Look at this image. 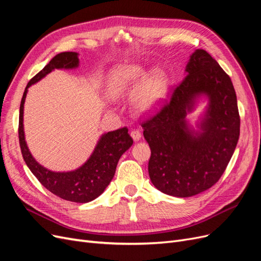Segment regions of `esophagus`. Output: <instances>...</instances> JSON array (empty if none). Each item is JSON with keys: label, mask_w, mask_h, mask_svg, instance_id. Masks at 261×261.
I'll list each match as a JSON object with an SVG mask.
<instances>
[{"label": "esophagus", "mask_w": 261, "mask_h": 261, "mask_svg": "<svg viewBox=\"0 0 261 261\" xmlns=\"http://www.w3.org/2000/svg\"><path fill=\"white\" fill-rule=\"evenodd\" d=\"M130 136L134 139V141H139L141 138V133L138 129H134L130 132Z\"/></svg>", "instance_id": "obj_1"}]
</instances>
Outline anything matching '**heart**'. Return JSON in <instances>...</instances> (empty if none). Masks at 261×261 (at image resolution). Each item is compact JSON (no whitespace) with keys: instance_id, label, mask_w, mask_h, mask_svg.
<instances>
[{"instance_id":"1","label":"heart","mask_w":261,"mask_h":261,"mask_svg":"<svg viewBox=\"0 0 261 261\" xmlns=\"http://www.w3.org/2000/svg\"><path fill=\"white\" fill-rule=\"evenodd\" d=\"M138 86L134 105L143 114H152L159 110L168 97L170 78L162 69L147 70L138 64L122 65L114 68L108 78L110 96L118 97Z\"/></svg>"}]
</instances>
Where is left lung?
<instances>
[{
  "mask_svg": "<svg viewBox=\"0 0 261 261\" xmlns=\"http://www.w3.org/2000/svg\"><path fill=\"white\" fill-rule=\"evenodd\" d=\"M187 76L170 101L141 123L149 144L148 172L160 192L192 197L215 185L224 173L240 137L238 99L230 76L204 50H196L186 66ZM210 99L207 111L194 131L186 121L195 100Z\"/></svg>",
  "mask_w": 261,
  "mask_h": 261,
  "instance_id": "left-lung-1",
  "label": "left lung"
}]
</instances>
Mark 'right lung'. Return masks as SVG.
<instances>
[{
  "instance_id": "1",
  "label": "right lung",
  "mask_w": 261,
  "mask_h": 261,
  "mask_svg": "<svg viewBox=\"0 0 261 261\" xmlns=\"http://www.w3.org/2000/svg\"><path fill=\"white\" fill-rule=\"evenodd\" d=\"M80 65L78 53L62 52L46 64L40 72L30 80L23 91L19 108L18 138L23 160L40 183L62 199L74 202H89L105 192L112 180L116 165L122 154L133 145V139L126 127L109 132L102 135L89 156L81 168L70 172H53L43 168L31 155L23 134V103L28 88L51 73L55 68L72 69Z\"/></svg>"
}]
</instances>
